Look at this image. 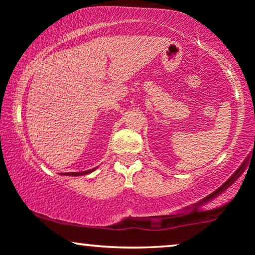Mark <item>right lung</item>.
<instances>
[{
	"label": "right lung",
	"instance_id": "obj_1",
	"mask_svg": "<svg viewBox=\"0 0 255 255\" xmlns=\"http://www.w3.org/2000/svg\"><path fill=\"white\" fill-rule=\"evenodd\" d=\"M95 169H92V170H87V171H83V172H68V174H64V175H72V176H80V175H86V174H90V172H92Z\"/></svg>",
	"mask_w": 255,
	"mask_h": 255
}]
</instances>
